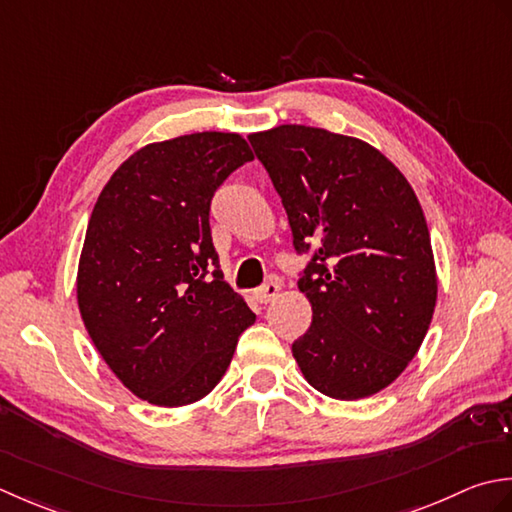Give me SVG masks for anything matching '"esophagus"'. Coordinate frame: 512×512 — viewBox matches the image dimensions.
<instances>
[{
    "instance_id": "34e87169",
    "label": "esophagus",
    "mask_w": 512,
    "mask_h": 512,
    "mask_svg": "<svg viewBox=\"0 0 512 512\" xmlns=\"http://www.w3.org/2000/svg\"><path fill=\"white\" fill-rule=\"evenodd\" d=\"M278 291H280L278 283H265V285H260L258 289H254L252 296H254L256 302H260V305H267V302H271L278 296Z\"/></svg>"
}]
</instances>
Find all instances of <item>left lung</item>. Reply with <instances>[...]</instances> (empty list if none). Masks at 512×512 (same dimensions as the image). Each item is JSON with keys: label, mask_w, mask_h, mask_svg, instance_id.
<instances>
[{"label": "left lung", "mask_w": 512, "mask_h": 512, "mask_svg": "<svg viewBox=\"0 0 512 512\" xmlns=\"http://www.w3.org/2000/svg\"><path fill=\"white\" fill-rule=\"evenodd\" d=\"M289 218L311 327L291 344L307 382L336 400L382 391L429 331L437 276L404 174L360 139L309 125L249 134Z\"/></svg>", "instance_id": "left-lung-1"}]
</instances>
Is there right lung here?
Segmentation results:
<instances>
[{
	"mask_svg": "<svg viewBox=\"0 0 512 512\" xmlns=\"http://www.w3.org/2000/svg\"><path fill=\"white\" fill-rule=\"evenodd\" d=\"M252 159L241 134H185L134 152L97 198L79 311L101 358L145 402L172 409L205 398L254 325L223 280L210 229L214 192Z\"/></svg>",
	"mask_w": 512,
	"mask_h": 512,
	"instance_id": "right-lung-1",
	"label": "right lung"
}]
</instances>
